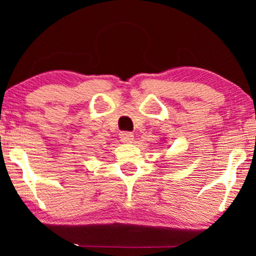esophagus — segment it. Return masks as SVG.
I'll use <instances>...</instances> for the list:
<instances>
[{"instance_id":"esophagus-1","label":"esophagus","mask_w":256,"mask_h":256,"mask_svg":"<svg viewBox=\"0 0 256 256\" xmlns=\"http://www.w3.org/2000/svg\"><path fill=\"white\" fill-rule=\"evenodd\" d=\"M118 136H120L121 141L124 143L132 142V138H134V135H132V132H121L120 134H118Z\"/></svg>"}]
</instances>
